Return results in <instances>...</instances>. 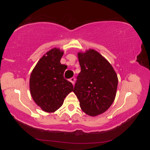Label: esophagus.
I'll use <instances>...</instances> for the list:
<instances>
[{
	"instance_id": "34e87169",
	"label": "esophagus",
	"mask_w": 150,
	"mask_h": 150,
	"mask_svg": "<svg viewBox=\"0 0 150 150\" xmlns=\"http://www.w3.org/2000/svg\"><path fill=\"white\" fill-rule=\"evenodd\" d=\"M75 77H71L69 79V81H71V82L72 83V84H73L74 85V83H75Z\"/></svg>"
}]
</instances>
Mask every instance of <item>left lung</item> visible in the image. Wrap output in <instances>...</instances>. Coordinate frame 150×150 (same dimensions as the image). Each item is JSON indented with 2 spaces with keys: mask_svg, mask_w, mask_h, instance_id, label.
<instances>
[{
  "mask_svg": "<svg viewBox=\"0 0 150 150\" xmlns=\"http://www.w3.org/2000/svg\"><path fill=\"white\" fill-rule=\"evenodd\" d=\"M81 72L73 92L83 111L95 116L108 110L115 98L118 77L105 58L94 50L78 53Z\"/></svg>",
  "mask_w": 150,
  "mask_h": 150,
  "instance_id": "left-lung-1",
  "label": "left lung"
}]
</instances>
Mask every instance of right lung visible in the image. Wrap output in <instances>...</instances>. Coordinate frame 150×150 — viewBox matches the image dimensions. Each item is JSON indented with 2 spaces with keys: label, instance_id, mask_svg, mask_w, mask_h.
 Returning <instances> with one entry per match:
<instances>
[{
  "label": "right lung",
  "instance_id": "1",
  "mask_svg": "<svg viewBox=\"0 0 150 150\" xmlns=\"http://www.w3.org/2000/svg\"><path fill=\"white\" fill-rule=\"evenodd\" d=\"M63 52L54 48L35 65L30 75V90L34 102L47 112L62 106L65 98L73 91V84L63 77L67 66L61 64Z\"/></svg>",
  "mask_w": 150,
  "mask_h": 150
}]
</instances>
